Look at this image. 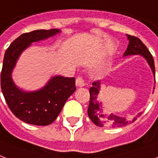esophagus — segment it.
<instances>
[{
	"label": "esophagus",
	"mask_w": 158,
	"mask_h": 158,
	"mask_svg": "<svg viewBox=\"0 0 158 158\" xmlns=\"http://www.w3.org/2000/svg\"><path fill=\"white\" fill-rule=\"evenodd\" d=\"M76 85L78 88H81V87H84L85 86V81L82 79V77H77V80H76Z\"/></svg>",
	"instance_id": "34e87169"
}]
</instances>
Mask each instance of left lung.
I'll use <instances>...</instances> for the list:
<instances>
[{
    "label": "left lung",
    "instance_id": "obj_1",
    "mask_svg": "<svg viewBox=\"0 0 158 158\" xmlns=\"http://www.w3.org/2000/svg\"><path fill=\"white\" fill-rule=\"evenodd\" d=\"M127 37L129 41L127 50L124 52L123 56L130 55H140L146 60L149 66L151 67L152 71L155 77V64L152 55L138 37L132 36L127 35ZM101 83L100 81L93 82V87L89 89L90 93V101L88 109V115L89 118L94 123L101 127H122L127 126L128 124L134 123L137 117H140L142 113H139L138 115L132 119H128L127 117L117 116L116 114H110L104 110L102 103L99 99V91L101 90Z\"/></svg>",
    "mask_w": 158,
    "mask_h": 158
}]
</instances>
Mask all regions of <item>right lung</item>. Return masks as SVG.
Returning <instances> with one entry per match:
<instances>
[{
  "instance_id": "1",
  "label": "right lung",
  "mask_w": 158,
  "mask_h": 158,
  "mask_svg": "<svg viewBox=\"0 0 158 158\" xmlns=\"http://www.w3.org/2000/svg\"><path fill=\"white\" fill-rule=\"evenodd\" d=\"M60 32L59 29H52L24 33L15 39L5 52L1 73L2 94L14 116L26 123L47 126L53 123L68 98L77 89L74 77L54 76L40 89L24 91L14 83L12 77L18 59L31 43L52 37Z\"/></svg>"
}]
</instances>
